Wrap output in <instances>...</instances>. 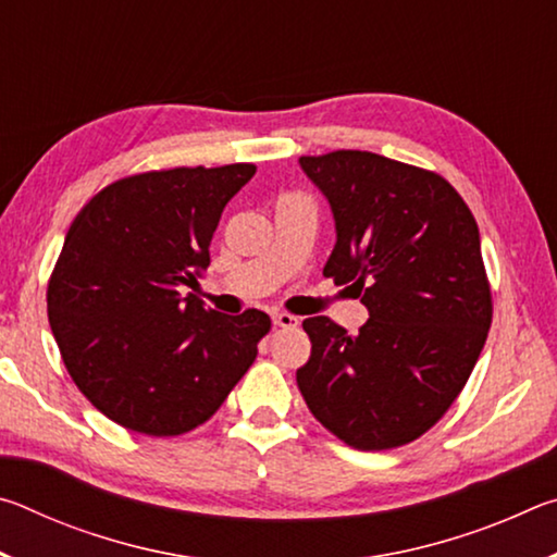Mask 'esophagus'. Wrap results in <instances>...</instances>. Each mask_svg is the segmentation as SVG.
I'll use <instances>...</instances> for the list:
<instances>
[{
	"label": "esophagus",
	"instance_id": "34e87169",
	"mask_svg": "<svg viewBox=\"0 0 557 557\" xmlns=\"http://www.w3.org/2000/svg\"><path fill=\"white\" fill-rule=\"evenodd\" d=\"M272 324L280 326V329H297L299 319H297V317H292V314L280 312V314H272Z\"/></svg>",
	"mask_w": 557,
	"mask_h": 557
}]
</instances>
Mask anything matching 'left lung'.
<instances>
[{
    "label": "left lung",
    "mask_w": 557,
    "mask_h": 557,
    "mask_svg": "<svg viewBox=\"0 0 557 557\" xmlns=\"http://www.w3.org/2000/svg\"><path fill=\"white\" fill-rule=\"evenodd\" d=\"M299 166L334 215L324 275L371 314L358 334L305 319L301 398L356 449L408 445L455 403L492 326L476 221L440 174L388 157L342 149Z\"/></svg>",
    "instance_id": "8db88e82"
}]
</instances>
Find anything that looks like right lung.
Returning <instances> with one entry per match:
<instances>
[{
	"label": "right lung",
	"instance_id": "obj_1",
	"mask_svg": "<svg viewBox=\"0 0 557 557\" xmlns=\"http://www.w3.org/2000/svg\"><path fill=\"white\" fill-rule=\"evenodd\" d=\"M252 164L120 178L83 206L49 280V324L81 393L152 437L199 428L258 356L270 317H228L191 292L221 213Z\"/></svg>",
	"mask_w": 557,
	"mask_h": 557
}]
</instances>
